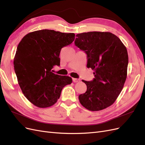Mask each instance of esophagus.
Listing matches in <instances>:
<instances>
[{
    "label": "esophagus",
    "instance_id": "34e87169",
    "mask_svg": "<svg viewBox=\"0 0 145 145\" xmlns=\"http://www.w3.org/2000/svg\"><path fill=\"white\" fill-rule=\"evenodd\" d=\"M72 80H73V82H74V83H77V82H80V79H78V78H72Z\"/></svg>",
    "mask_w": 145,
    "mask_h": 145
}]
</instances>
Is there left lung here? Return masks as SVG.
<instances>
[{"mask_svg": "<svg viewBox=\"0 0 145 145\" xmlns=\"http://www.w3.org/2000/svg\"><path fill=\"white\" fill-rule=\"evenodd\" d=\"M76 46L87 54V67L94 70L93 80H82L86 93L78 96L83 107L98 111L110 106L123 88L128 55L120 39L109 32L92 31L76 35Z\"/></svg>", "mask_w": 145, "mask_h": 145, "instance_id": "left-lung-1", "label": "left lung"}]
</instances>
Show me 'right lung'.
I'll return each mask as SVG.
<instances>
[{
    "label": "right lung",
    "instance_id": "right-lung-1",
    "mask_svg": "<svg viewBox=\"0 0 145 145\" xmlns=\"http://www.w3.org/2000/svg\"><path fill=\"white\" fill-rule=\"evenodd\" d=\"M75 39L74 33L42 29L29 33L17 48L14 68L23 94L39 108H48L59 99L63 88L72 83V78L52 72L60 65L62 48Z\"/></svg>",
    "mask_w": 145,
    "mask_h": 145
}]
</instances>
